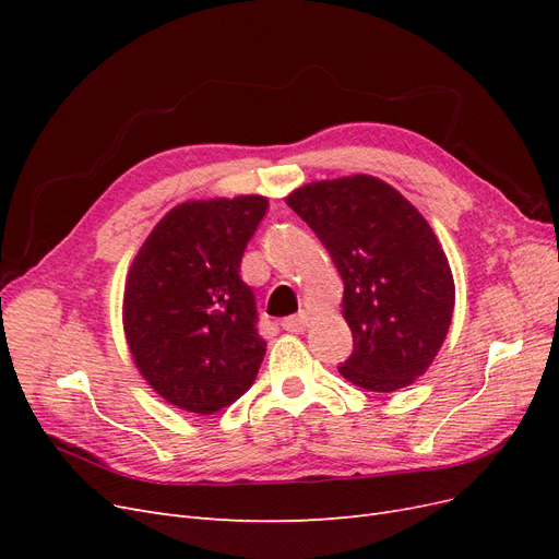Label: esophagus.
<instances>
[{"instance_id":"obj_1","label":"esophagus","mask_w":559,"mask_h":559,"mask_svg":"<svg viewBox=\"0 0 559 559\" xmlns=\"http://www.w3.org/2000/svg\"><path fill=\"white\" fill-rule=\"evenodd\" d=\"M308 319H310V317H308L306 312L294 314V317H286V319H282V329L289 331V333H300V331H306Z\"/></svg>"}]
</instances>
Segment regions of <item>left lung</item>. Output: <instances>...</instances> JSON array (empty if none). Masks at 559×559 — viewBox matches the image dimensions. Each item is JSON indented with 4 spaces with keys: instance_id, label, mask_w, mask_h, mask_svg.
<instances>
[{
    "instance_id": "left-lung-1",
    "label": "left lung",
    "mask_w": 559,
    "mask_h": 559,
    "mask_svg": "<svg viewBox=\"0 0 559 559\" xmlns=\"http://www.w3.org/2000/svg\"><path fill=\"white\" fill-rule=\"evenodd\" d=\"M286 205L329 249L345 284L354 352L341 376L384 394L425 376L454 310L452 270L427 218L370 175L306 183Z\"/></svg>"
}]
</instances>
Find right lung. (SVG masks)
Instances as JSON below:
<instances>
[{"label": "right lung", "instance_id": "1", "mask_svg": "<svg viewBox=\"0 0 559 559\" xmlns=\"http://www.w3.org/2000/svg\"><path fill=\"white\" fill-rule=\"evenodd\" d=\"M265 210L263 195L181 202L128 270L123 331L132 361L186 413L214 415L257 380L265 341L240 263Z\"/></svg>", "mask_w": 559, "mask_h": 559}]
</instances>
